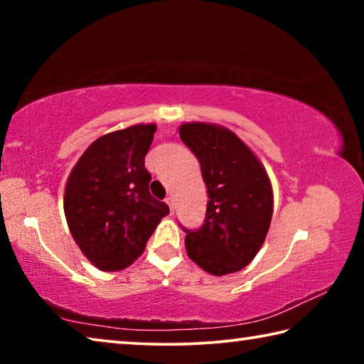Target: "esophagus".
Returning <instances> with one entry per match:
<instances>
[{
	"instance_id": "1",
	"label": "esophagus",
	"mask_w": 364,
	"mask_h": 364,
	"mask_svg": "<svg viewBox=\"0 0 364 364\" xmlns=\"http://www.w3.org/2000/svg\"><path fill=\"white\" fill-rule=\"evenodd\" d=\"M165 204H167L170 207V210L173 212V199H171V197H167V199H165Z\"/></svg>"
}]
</instances>
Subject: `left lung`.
Returning a JSON list of instances; mask_svg holds the SVG:
<instances>
[{"instance_id": "1", "label": "left lung", "mask_w": 364, "mask_h": 364, "mask_svg": "<svg viewBox=\"0 0 364 364\" xmlns=\"http://www.w3.org/2000/svg\"><path fill=\"white\" fill-rule=\"evenodd\" d=\"M180 138L199 159L208 200L205 223L186 231V252L213 276L254 260L273 218V186L254 151L230 128L205 122L180 125Z\"/></svg>"}]
</instances>
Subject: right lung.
<instances>
[{"instance_id": "right-lung-1", "label": "right lung", "mask_w": 364, "mask_h": 364, "mask_svg": "<svg viewBox=\"0 0 364 364\" xmlns=\"http://www.w3.org/2000/svg\"><path fill=\"white\" fill-rule=\"evenodd\" d=\"M156 123L102 134L88 146L65 183L64 213L83 255L101 271H120L136 260L165 215L149 193L144 167Z\"/></svg>"}]
</instances>
